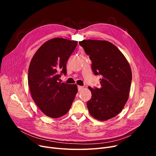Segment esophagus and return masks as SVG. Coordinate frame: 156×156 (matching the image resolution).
Returning a JSON list of instances; mask_svg holds the SVG:
<instances>
[{
	"label": "esophagus",
	"instance_id": "1",
	"mask_svg": "<svg viewBox=\"0 0 156 156\" xmlns=\"http://www.w3.org/2000/svg\"><path fill=\"white\" fill-rule=\"evenodd\" d=\"M83 86H78V91L79 92H80L81 90H82L83 89Z\"/></svg>",
	"mask_w": 156,
	"mask_h": 156
}]
</instances>
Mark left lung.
Returning a JSON list of instances; mask_svg holds the SVG:
<instances>
[{"mask_svg":"<svg viewBox=\"0 0 156 156\" xmlns=\"http://www.w3.org/2000/svg\"><path fill=\"white\" fill-rule=\"evenodd\" d=\"M92 62L95 75H101V87H88L92 97L87 103L91 116L99 121L115 117L128 99L132 73L125 55L114 44L105 40L79 42Z\"/></svg>","mask_w":156,"mask_h":156,"instance_id":"1","label":"left lung"}]
</instances>
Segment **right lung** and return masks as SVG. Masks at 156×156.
<instances>
[{
    "mask_svg": "<svg viewBox=\"0 0 156 156\" xmlns=\"http://www.w3.org/2000/svg\"><path fill=\"white\" fill-rule=\"evenodd\" d=\"M78 44L75 40L54 38L45 42L31 60L28 85L33 100L45 115L58 118L66 114L78 92L76 84L61 83L66 62Z\"/></svg>",
    "mask_w": 156,
    "mask_h": 156,
    "instance_id": "obj_1",
    "label": "right lung"
}]
</instances>
